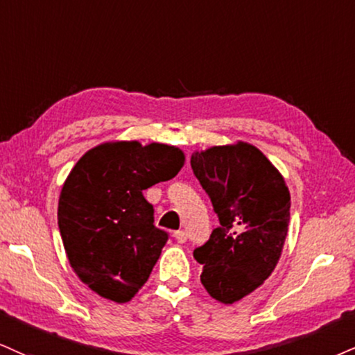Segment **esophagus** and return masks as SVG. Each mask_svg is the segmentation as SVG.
Here are the masks:
<instances>
[{"instance_id":"34e87169","label":"esophagus","mask_w":355,"mask_h":355,"mask_svg":"<svg viewBox=\"0 0 355 355\" xmlns=\"http://www.w3.org/2000/svg\"><path fill=\"white\" fill-rule=\"evenodd\" d=\"M174 240H176L178 243H184L186 240H187V234L184 230H178V232H174Z\"/></svg>"}]
</instances>
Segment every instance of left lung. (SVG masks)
Listing matches in <instances>:
<instances>
[{"instance_id": "1", "label": "left lung", "mask_w": 355, "mask_h": 355, "mask_svg": "<svg viewBox=\"0 0 355 355\" xmlns=\"http://www.w3.org/2000/svg\"><path fill=\"white\" fill-rule=\"evenodd\" d=\"M191 166L220 222L194 250L200 283L218 303L234 304L277 268L290 224V189L268 157L245 141L194 151Z\"/></svg>"}]
</instances>
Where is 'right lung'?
<instances>
[{
  "label": "right lung",
  "instance_id": "add662e5",
  "mask_svg": "<svg viewBox=\"0 0 355 355\" xmlns=\"http://www.w3.org/2000/svg\"><path fill=\"white\" fill-rule=\"evenodd\" d=\"M184 151L164 143L105 141L77 161L59 196L57 220L73 273L123 304L148 282L168 234L153 225L143 191L173 179Z\"/></svg>",
  "mask_w": 355,
  "mask_h": 355
}]
</instances>
